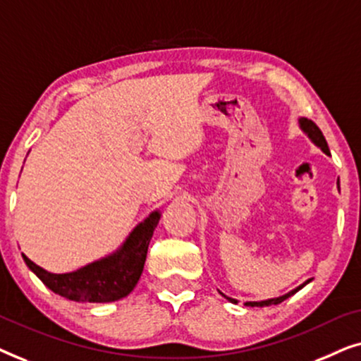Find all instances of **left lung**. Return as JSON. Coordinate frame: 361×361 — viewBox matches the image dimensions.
<instances>
[{"mask_svg":"<svg viewBox=\"0 0 361 361\" xmlns=\"http://www.w3.org/2000/svg\"><path fill=\"white\" fill-rule=\"evenodd\" d=\"M300 128H302V130L307 133L309 135V137L310 140H312L315 145H317L320 149H322L325 154H330V151H329V146H327V141H325V137H324V135H322V131L319 130V126L315 125V123L312 121V120H309V118H300ZM307 283H310V279L309 281H305L304 284H300L299 288H295L294 290H290V293H288V294H284V295H281V298H276V299H268V300H261V302H246V305H251V307H266V305H276V304H281L283 302V300H286L288 298H290V295L293 294H295L298 293L299 289H302L305 284ZM224 295V294H221ZM226 298V295H225ZM228 300H231V302H236L235 299H231V298H226Z\"/></svg>","mask_w":361,"mask_h":361,"instance_id":"obj_1","label":"left lung"}]
</instances>
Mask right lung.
I'll list each match as a JSON object with an SVG mask.
<instances>
[{
    "instance_id": "obj_1",
    "label": "right lung",
    "mask_w": 361,
    "mask_h": 361,
    "mask_svg": "<svg viewBox=\"0 0 361 361\" xmlns=\"http://www.w3.org/2000/svg\"><path fill=\"white\" fill-rule=\"evenodd\" d=\"M159 212H152L128 236L120 251L67 274H52L23 255L29 269L54 293L82 302H113L135 289L145 268L152 231L159 224Z\"/></svg>"
}]
</instances>
